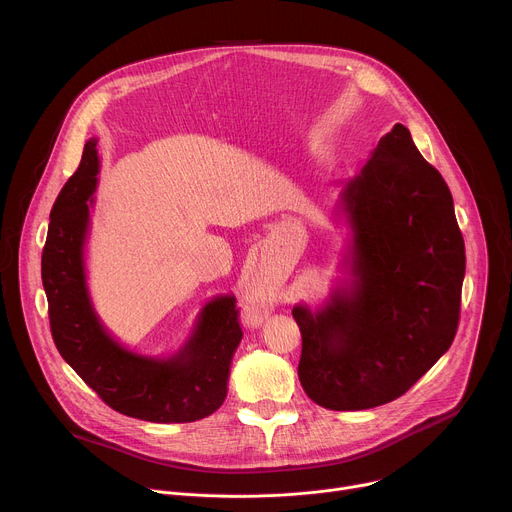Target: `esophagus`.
Returning <instances> with one entry per match:
<instances>
[{
  "instance_id": "1",
  "label": "esophagus",
  "mask_w": 512,
  "mask_h": 512,
  "mask_svg": "<svg viewBox=\"0 0 512 512\" xmlns=\"http://www.w3.org/2000/svg\"><path fill=\"white\" fill-rule=\"evenodd\" d=\"M247 314H249L251 322H259L267 314V304L261 302V300H255L247 306Z\"/></svg>"
}]
</instances>
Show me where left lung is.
Segmentation results:
<instances>
[{
    "instance_id": "1",
    "label": "left lung",
    "mask_w": 512,
    "mask_h": 512,
    "mask_svg": "<svg viewBox=\"0 0 512 512\" xmlns=\"http://www.w3.org/2000/svg\"><path fill=\"white\" fill-rule=\"evenodd\" d=\"M342 200L356 279L316 314L306 306L291 314L306 395L332 411H360L407 393L452 346L466 253L452 192L401 123Z\"/></svg>"
}]
</instances>
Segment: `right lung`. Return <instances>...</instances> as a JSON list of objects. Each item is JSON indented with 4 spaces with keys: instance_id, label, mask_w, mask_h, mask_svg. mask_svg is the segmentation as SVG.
<instances>
[{
    "instance_id": "1",
    "label": "right lung",
    "mask_w": 512,
    "mask_h": 512,
    "mask_svg": "<svg viewBox=\"0 0 512 512\" xmlns=\"http://www.w3.org/2000/svg\"><path fill=\"white\" fill-rule=\"evenodd\" d=\"M97 141L85 143L77 172L60 190L42 249L50 332L60 356L115 411L154 423H190L223 405L243 330L235 298L202 310L194 336L170 360L137 356L99 324L85 285L83 245L97 186Z\"/></svg>"
}]
</instances>
